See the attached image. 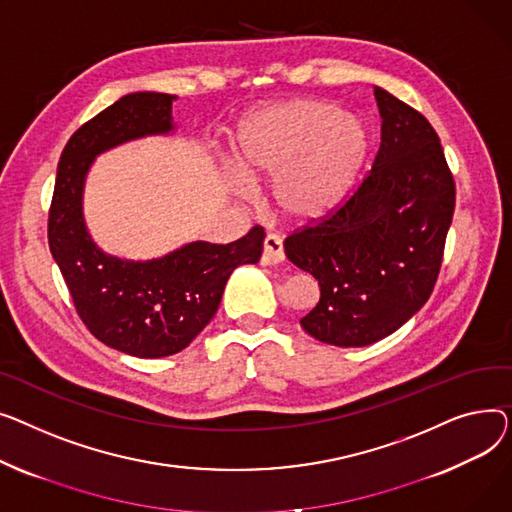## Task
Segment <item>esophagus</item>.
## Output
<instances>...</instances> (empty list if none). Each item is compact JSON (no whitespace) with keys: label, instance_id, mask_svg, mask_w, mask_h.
Returning a JSON list of instances; mask_svg holds the SVG:
<instances>
[{"label":"esophagus","instance_id":"34e87169","mask_svg":"<svg viewBox=\"0 0 512 512\" xmlns=\"http://www.w3.org/2000/svg\"><path fill=\"white\" fill-rule=\"evenodd\" d=\"M283 260H285L283 242H281V239H279L277 235L268 233V235L264 237V246H262V258H260V262H262L264 266H273V264H279V262H283Z\"/></svg>","mask_w":512,"mask_h":512}]
</instances>
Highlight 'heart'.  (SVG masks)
<instances>
[{
  "instance_id": "1",
  "label": "heart",
  "mask_w": 512,
  "mask_h": 512,
  "mask_svg": "<svg viewBox=\"0 0 512 512\" xmlns=\"http://www.w3.org/2000/svg\"><path fill=\"white\" fill-rule=\"evenodd\" d=\"M372 138L362 119L324 99H291L248 113L237 128L235 153L242 173L237 194L275 179L277 213L291 223L328 219L355 190Z\"/></svg>"
}]
</instances>
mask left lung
I'll use <instances>...</instances> for the list:
<instances>
[{
  "instance_id": "left-lung-1",
  "label": "left lung",
  "mask_w": 512,
  "mask_h": 512,
  "mask_svg": "<svg viewBox=\"0 0 512 512\" xmlns=\"http://www.w3.org/2000/svg\"><path fill=\"white\" fill-rule=\"evenodd\" d=\"M382 117L372 171L328 219L297 229L285 254L320 285L302 326L337 347L401 328L436 285L455 213V179L428 119L374 86Z\"/></svg>"
}]
</instances>
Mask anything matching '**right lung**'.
<instances>
[{
    "instance_id": "add662e5",
    "label": "right lung",
    "mask_w": 512,
    "mask_h": 512,
    "mask_svg": "<svg viewBox=\"0 0 512 512\" xmlns=\"http://www.w3.org/2000/svg\"><path fill=\"white\" fill-rule=\"evenodd\" d=\"M175 99L132 93L80 126L59 157L49 208V250L78 316L101 343L134 357L186 349L217 314L229 275L256 264L264 242L256 225L237 242H192L153 260L117 258L93 242L82 213L90 165L124 142L173 132Z\"/></svg>"
}]
</instances>
